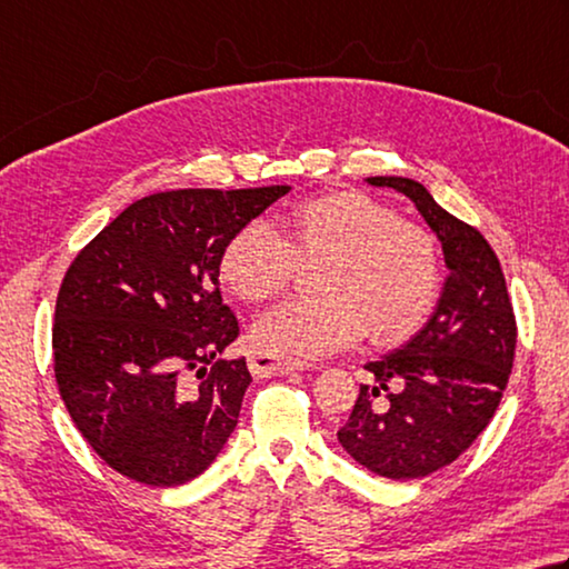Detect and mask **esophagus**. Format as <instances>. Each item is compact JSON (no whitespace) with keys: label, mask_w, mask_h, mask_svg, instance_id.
I'll return each instance as SVG.
<instances>
[{"label":"esophagus","mask_w":569,"mask_h":569,"mask_svg":"<svg viewBox=\"0 0 569 569\" xmlns=\"http://www.w3.org/2000/svg\"><path fill=\"white\" fill-rule=\"evenodd\" d=\"M249 368L256 378H268V376L291 373V370H303V368H308V363H301V360H293V358L266 353V350H256V353L249 358Z\"/></svg>","instance_id":"1"}]
</instances>
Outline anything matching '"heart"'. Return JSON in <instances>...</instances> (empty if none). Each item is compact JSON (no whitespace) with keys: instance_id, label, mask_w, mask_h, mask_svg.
<instances>
[{"instance_id":"1","label":"heart","mask_w":569,"mask_h":569,"mask_svg":"<svg viewBox=\"0 0 569 569\" xmlns=\"http://www.w3.org/2000/svg\"><path fill=\"white\" fill-rule=\"evenodd\" d=\"M286 236L251 221L221 256L223 283L243 301H268L293 283L301 263L326 261L318 271L323 296L288 298L258 318L253 338L271 353L313 360L356 343L366 330L376 343H396L436 303V239L368 193L333 191L293 206Z\"/></svg>"}]
</instances>
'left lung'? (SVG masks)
<instances>
[{
    "instance_id": "1",
    "label": "left lung",
    "mask_w": 569,
    "mask_h": 569,
    "mask_svg": "<svg viewBox=\"0 0 569 569\" xmlns=\"http://www.w3.org/2000/svg\"><path fill=\"white\" fill-rule=\"evenodd\" d=\"M368 183L406 193L438 233L450 273L436 313L406 346L368 363L353 412L338 430L350 458L390 480L446 468L488 428L508 386L518 323L498 256L475 226L402 177Z\"/></svg>"
}]
</instances>
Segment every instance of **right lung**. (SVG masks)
I'll return each mask as SVG.
<instances>
[{"mask_svg":"<svg viewBox=\"0 0 569 569\" xmlns=\"http://www.w3.org/2000/svg\"><path fill=\"white\" fill-rule=\"evenodd\" d=\"M288 191L143 196L71 261L51 328L54 376L71 420L109 468L173 488L221 452L251 383L243 358H221L239 338L219 291L221 256Z\"/></svg>","mask_w":569,"mask_h":569,"instance_id":"1","label":"right lung"}]
</instances>
